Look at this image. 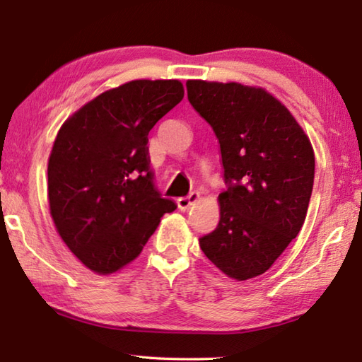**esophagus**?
I'll return each instance as SVG.
<instances>
[{
    "instance_id": "obj_1",
    "label": "esophagus",
    "mask_w": 362,
    "mask_h": 362,
    "mask_svg": "<svg viewBox=\"0 0 362 362\" xmlns=\"http://www.w3.org/2000/svg\"><path fill=\"white\" fill-rule=\"evenodd\" d=\"M198 199H199V194L196 193V192H193V193H189L188 196H182V198L177 199V206H179V209L187 211L188 207L193 206Z\"/></svg>"
}]
</instances>
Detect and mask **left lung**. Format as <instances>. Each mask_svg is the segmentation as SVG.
<instances>
[{
	"label": "left lung",
	"instance_id": "8db88e82",
	"mask_svg": "<svg viewBox=\"0 0 362 362\" xmlns=\"http://www.w3.org/2000/svg\"><path fill=\"white\" fill-rule=\"evenodd\" d=\"M187 93L218 139L226 185L218 194L217 228L199 238V246L226 276H259L305 222L313 146L289 110L265 89L192 79Z\"/></svg>",
	"mask_w": 362,
	"mask_h": 362
}]
</instances>
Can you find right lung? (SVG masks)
Segmentation results:
<instances>
[{
  "label": "right lung",
  "mask_w": 362,
  "mask_h": 362,
  "mask_svg": "<svg viewBox=\"0 0 362 362\" xmlns=\"http://www.w3.org/2000/svg\"><path fill=\"white\" fill-rule=\"evenodd\" d=\"M182 99L177 79H137L95 97L60 127L47 164L49 209L60 238L93 272L127 265L177 209L158 192L146 144Z\"/></svg>",
  "instance_id": "add662e5"
}]
</instances>
